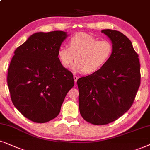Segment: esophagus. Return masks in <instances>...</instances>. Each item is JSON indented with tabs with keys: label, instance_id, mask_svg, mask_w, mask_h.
Segmentation results:
<instances>
[{
	"label": "esophagus",
	"instance_id": "esophagus-1",
	"mask_svg": "<svg viewBox=\"0 0 150 150\" xmlns=\"http://www.w3.org/2000/svg\"><path fill=\"white\" fill-rule=\"evenodd\" d=\"M73 79H74V81H75V84H76L77 81V79H78V77L76 76V75H74Z\"/></svg>",
	"mask_w": 150,
	"mask_h": 150
}]
</instances>
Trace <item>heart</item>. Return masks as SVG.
Here are the masks:
<instances>
[{
  "label": "heart",
  "instance_id": "heart-1",
  "mask_svg": "<svg viewBox=\"0 0 150 150\" xmlns=\"http://www.w3.org/2000/svg\"><path fill=\"white\" fill-rule=\"evenodd\" d=\"M112 52L113 45L110 41L98 40L91 35L79 33L71 38L69 47L61 45L59 48L57 57L65 69L70 67L75 59L72 66L74 72L91 74L107 63Z\"/></svg>",
  "mask_w": 150,
  "mask_h": 150
}]
</instances>
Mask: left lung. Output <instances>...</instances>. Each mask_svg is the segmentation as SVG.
Wrapping results in <instances>:
<instances>
[{"label":"left lung","mask_w":150,"mask_h":150,"mask_svg":"<svg viewBox=\"0 0 150 150\" xmlns=\"http://www.w3.org/2000/svg\"><path fill=\"white\" fill-rule=\"evenodd\" d=\"M102 33L112 43L111 57L97 71L77 79L79 112L96 125L112 122L126 113L141 84L138 55L131 41L116 30Z\"/></svg>","instance_id":"obj_1"}]
</instances>
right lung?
<instances>
[{
    "label": "right lung",
    "instance_id": "obj_1",
    "mask_svg": "<svg viewBox=\"0 0 150 150\" xmlns=\"http://www.w3.org/2000/svg\"><path fill=\"white\" fill-rule=\"evenodd\" d=\"M68 36L63 31L39 32L14 51L7 73L11 99L33 122H47L57 116L74 86L73 74L61 65L57 57Z\"/></svg>",
    "mask_w": 150,
    "mask_h": 150
}]
</instances>
